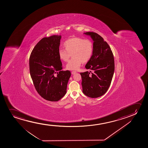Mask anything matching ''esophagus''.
<instances>
[{"label": "esophagus", "mask_w": 148, "mask_h": 148, "mask_svg": "<svg viewBox=\"0 0 148 148\" xmlns=\"http://www.w3.org/2000/svg\"><path fill=\"white\" fill-rule=\"evenodd\" d=\"M71 73H72V75H74L76 73V71H72V72H71Z\"/></svg>", "instance_id": "34e87169"}]
</instances>
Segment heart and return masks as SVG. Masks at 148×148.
I'll list each match as a JSON object with an SVG mask.
<instances>
[{
    "instance_id": "1",
    "label": "heart",
    "mask_w": 148,
    "mask_h": 148,
    "mask_svg": "<svg viewBox=\"0 0 148 148\" xmlns=\"http://www.w3.org/2000/svg\"><path fill=\"white\" fill-rule=\"evenodd\" d=\"M64 46L65 49H59L58 55L61 61L68 62L72 55L73 58L66 65V68L69 70L79 69L82 63L87 62L93 53V42L90 39L72 38L66 41Z\"/></svg>"
}]
</instances>
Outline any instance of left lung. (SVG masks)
Wrapping results in <instances>:
<instances>
[{
    "instance_id": "1",
    "label": "left lung",
    "mask_w": 148,
    "mask_h": 148,
    "mask_svg": "<svg viewBox=\"0 0 148 148\" xmlns=\"http://www.w3.org/2000/svg\"><path fill=\"white\" fill-rule=\"evenodd\" d=\"M83 34L93 40V51L85 66L92 72L80 73L82 91L88 97L96 98L103 95L111 84L115 70L114 59L109 45L100 35L93 32Z\"/></svg>"
}]
</instances>
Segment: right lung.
I'll use <instances>...</instances> for the list:
<instances>
[{
    "mask_svg": "<svg viewBox=\"0 0 148 148\" xmlns=\"http://www.w3.org/2000/svg\"><path fill=\"white\" fill-rule=\"evenodd\" d=\"M61 37L53 35L43 38L35 45L29 59L30 73L35 88L41 97L49 101H58L65 95L71 76L70 71H61L62 64L58 51Z\"/></svg>",
    "mask_w": 148,
    "mask_h": 148,
    "instance_id": "right-lung-1",
    "label": "right lung"
}]
</instances>
